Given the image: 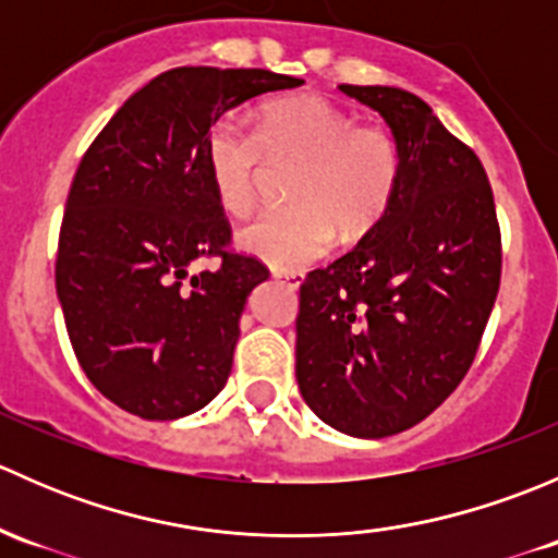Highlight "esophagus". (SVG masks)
I'll list each match as a JSON object with an SVG mask.
<instances>
[{
  "instance_id": "obj_1",
  "label": "esophagus",
  "mask_w": 558,
  "mask_h": 558,
  "mask_svg": "<svg viewBox=\"0 0 558 558\" xmlns=\"http://www.w3.org/2000/svg\"><path fill=\"white\" fill-rule=\"evenodd\" d=\"M272 275L278 280H286L291 289H300L302 286V272H294V269H272Z\"/></svg>"
}]
</instances>
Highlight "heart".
<instances>
[{"mask_svg": "<svg viewBox=\"0 0 558 558\" xmlns=\"http://www.w3.org/2000/svg\"><path fill=\"white\" fill-rule=\"evenodd\" d=\"M205 165L218 202L232 216L256 205L269 165H296L291 207L267 210L240 229L238 245L272 269H300L335 243H356L386 218L402 174V150L386 123H359L318 94L275 99L258 132L234 116L213 121Z\"/></svg>", "mask_w": 558, "mask_h": 558, "instance_id": "obj_1", "label": "heart"}]
</instances>
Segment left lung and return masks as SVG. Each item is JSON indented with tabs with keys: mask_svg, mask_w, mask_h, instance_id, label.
I'll use <instances>...</instances> for the list:
<instances>
[{
	"mask_svg": "<svg viewBox=\"0 0 558 558\" xmlns=\"http://www.w3.org/2000/svg\"><path fill=\"white\" fill-rule=\"evenodd\" d=\"M402 150L386 218L300 289L296 384L342 435L378 440L440 408L470 369L502 272L481 159L432 107L391 86H340Z\"/></svg>",
	"mask_w": 558,
	"mask_h": 558,
	"instance_id": "left-lung-1",
	"label": "left lung"
}]
</instances>
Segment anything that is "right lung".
<instances>
[{"mask_svg":"<svg viewBox=\"0 0 558 558\" xmlns=\"http://www.w3.org/2000/svg\"><path fill=\"white\" fill-rule=\"evenodd\" d=\"M305 81L178 66L140 88L83 156L66 196L56 294L97 391L145 421L196 413L232 373L240 315L267 267L223 251L232 229L205 165L213 121ZM216 270L194 274L202 257Z\"/></svg>","mask_w":558,"mask_h":558,"instance_id":"obj_1","label":"right lung"}]
</instances>
